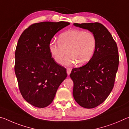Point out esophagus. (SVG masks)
<instances>
[{"label":"esophagus","instance_id":"1","mask_svg":"<svg viewBox=\"0 0 129 129\" xmlns=\"http://www.w3.org/2000/svg\"><path fill=\"white\" fill-rule=\"evenodd\" d=\"M67 74H68V75L69 76V75H70V74H71V70L68 68V69H67Z\"/></svg>","mask_w":129,"mask_h":129}]
</instances>
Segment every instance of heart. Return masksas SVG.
Wrapping results in <instances>:
<instances>
[{
    "label": "heart",
    "instance_id": "b5f03b06",
    "mask_svg": "<svg viewBox=\"0 0 129 129\" xmlns=\"http://www.w3.org/2000/svg\"><path fill=\"white\" fill-rule=\"evenodd\" d=\"M96 39L90 32L80 29H71L58 37V41L52 40L49 44V50L54 60L61 64L67 54L65 64L82 65L89 61L94 53Z\"/></svg>",
    "mask_w": 129,
    "mask_h": 129
}]
</instances>
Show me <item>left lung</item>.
Listing matches in <instances>:
<instances>
[{"mask_svg": "<svg viewBox=\"0 0 129 129\" xmlns=\"http://www.w3.org/2000/svg\"><path fill=\"white\" fill-rule=\"evenodd\" d=\"M76 27L91 32L96 39L94 53L86 65L73 68L70 77L73 81V95L83 108L97 107L105 100L113 88L118 68L117 44L101 23H74Z\"/></svg>", "mask_w": 129, "mask_h": 129, "instance_id": "left-lung-1", "label": "left lung"}]
</instances>
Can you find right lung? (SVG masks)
I'll list each match as a JSON object with an SVG mask.
<instances>
[{"label": "right lung", "instance_id": "right-lung-1", "mask_svg": "<svg viewBox=\"0 0 129 129\" xmlns=\"http://www.w3.org/2000/svg\"><path fill=\"white\" fill-rule=\"evenodd\" d=\"M69 24L65 21L35 23L24 30L19 39L15 75L24 99L36 108L51 104L67 77L66 69L52 57L49 44L57 32Z\"/></svg>", "mask_w": 129, "mask_h": 129}]
</instances>
